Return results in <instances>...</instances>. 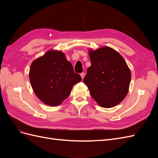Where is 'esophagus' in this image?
I'll return each instance as SVG.
<instances>
[{
  "label": "esophagus",
  "mask_w": 158,
  "mask_h": 158,
  "mask_svg": "<svg viewBox=\"0 0 158 158\" xmlns=\"http://www.w3.org/2000/svg\"><path fill=\"white\" fill-rule=\"evenodd\" d=\"M85 73H81L80 74V76H81V78H82V79H84V76H85Z\"/></svg>",
  "instance_id": "obj_1"
}]
</instances>
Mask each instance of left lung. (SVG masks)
Wrapping results in <instances>:
<instances>
[{
    "label": "left lung",
    "mask_w": 158,
    "mask_h": 158,
    "mask_svg": "<svg viewBox=\"0 0 158 158\" xmlns=\"http://www.w3.org/2000/svg\"><path fill=\"white\" fill-rule=\"evenodd\" d=\"M91 66L83 81L100 107L117 106L128 92L131 73L125 60L109 47L89 49Z\"/></svg>",
    "instance_id": "left-lung-1"
}]
</instances>
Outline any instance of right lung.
I'll use <instances>...</instances> for the list:
<instances>
[{
  "mask_svg": "<svg viewBox=\"0 0 158 158\" xmlns=\"http://www.w3.org/2000/svg\"><path fill=\"white\" fill-rule=\"evenodd\" d=\"M29 77L36 96L51 107L62 103L70 95L74 85L82 81L64 52L54 49L32 62Z\"/></svg>",
  "mask_w": 158,
  "mask_h": 158,
  "instance_id": "obj_1",
  "label": "right lung"
}]
</instances>
